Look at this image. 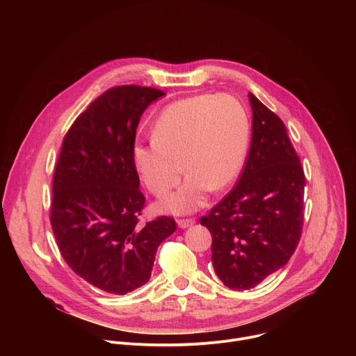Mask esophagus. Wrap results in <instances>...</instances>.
Listing matches in <instances>:
<instances>
[{
  "mask_svg": "<svg viewBox=\"0 0 356 356\" xmlns=\"http://www.w3.org/2000/svg\"><path fill=\"white\" fill-rule=\"evenodd\" d=\"M194 220H177V227L179 228H181V229H184V228H188V227H191V225H194Z\"/></svg>",
  "mask_w": 356,
  "mask_h": 356,
  "instance_id": "34e87169",
  "label": "esophagus"
}]
</instances>
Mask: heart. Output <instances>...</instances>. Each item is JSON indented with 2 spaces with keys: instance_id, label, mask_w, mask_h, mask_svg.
Segmentation results:
<instances>
[{
  "instance_id": "heart-1",
  "label": "heart",
  "mask_w": 356,
  "mask_h": 356,
  "mask_svg": "<svg viewBox=\"0 0 356 356\" xmlns=\"http://www.w3.org/2000/svg\"><path fill=\"white\" fill-rule=\"evenodd\" d=\"M249 118L228 94H200L168 106L156 118L154 138L132 145V162L146 188L162 197L188 173L158 207L177 216L207 204L209 194L227 187L239 173L248 147ZM184 163L181 164V162Z\"/></svg>"
}]
</instances>
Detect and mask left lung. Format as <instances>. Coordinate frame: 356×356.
Returning a JSON list of instances; mask_svg holds the SVG:
<instances>
[{"instance_id":"obj_1","label":"left lung","mask_w":356,"mask_h":356,"mask_svg":"<svg viewBox=\"0 0 356 356\" xmlns=\"http://www.w3.org/2000/svg\"><path fill=\"white\" fill-rule=\"evenodd\" d=\"M252 140L245 169L201 225L213 236L211 262L232 290L258 286L283 268L302 228L306 177L283 121L253 95Z\"/></svg>"}]
</instances>
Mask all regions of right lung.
<instances>
[{
  "label": "right lung",
  "mask_w": 356,
  "mask_h": 356,
  "mask_svg": "<svg viewBox=\"0 0 356 356\" xmlns=\"http://www.w3.org/2000/svg\"><path fill=\"white\" fill-rule=\"evenodd\" d=\"M165 92L150 87L107 90L81 113L62 145L54 176L50 224L66 264L110 294H127L152 275L156 250L176 231L159 217L145 225L132 162L143 111Z\"/></svg>",
  "instance_id": "right-lung-1"
}]
</instances>
